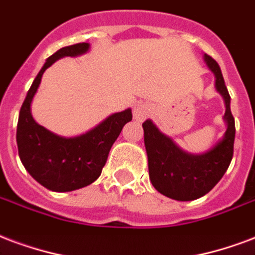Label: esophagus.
Here are the masks:
<instances>
[{"instance_id":"1","label":"esophagus","mask_w":255,"mask_h":255,"mask_svg":"<svg viewBox=\"0 0 255 255\" xmlns=\"http://www.w3.org/2000/svg\"><path fill=\"white\" fill-rule=\"evenodd\" d=\"M149 105L146 103H137L133 109V116H134V120L137 121H143L146 117L149 116Z\"/></svg>"}]
</instances>
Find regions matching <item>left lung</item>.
Instances as JSON below:
<instances>
[{"label":"left lung","instance_id":"obj_1","mask_svg":"<svg viewBox=\"0 0 255 255\" xmlns=\"http://www.w3.org/2000/svg\"><path fill=\"white\" fill-rule=\"evenodd\" d=\"M204 59L215 74L216 90L225 98V120L227 121L225 138L210 152L192 156L160 133L152 121L146 120L142 124L149 177L153 187L162 195L180 202L195 200L210 192L223 177L234 154L235 122L230 110V94L219 64L208 55H204Z\"/></svg>","mask_w":255,"mask_h":255}]
</instances>
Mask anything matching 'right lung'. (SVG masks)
<instances>
[{
	"label": "right lung",
	"instance_id": "add662e5",
	"mask_svg": "<svg viewBox=\"0 0 255 255\" xmlns=\"http://www.w3.org/2000/svg\"><path fill=\"white\" fill-rule=\"evenodd\" d=\"M89 47V43L74 44L48 57L34 78L20 110L16 138L21 162L36 181L55 192L83 188L98 179L113 143L125 124L133 118L130 109L116 113L86 134L74 138L59 137L34 122L30 114V103L44 71L57 59L82 55L87 52Z\"/></svg>",
	"mask_w": 255,
	"mask_h": 255
}]
</instances>
